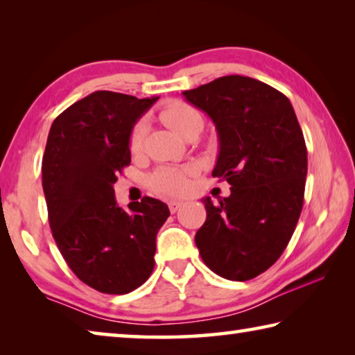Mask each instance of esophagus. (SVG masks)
Segmentation results:
<instances>
[{"mask_svg":"<svg viewBox=\"0 0 355 355\" xmlns=\"http://www.w3.org/2000/svg\"><path fill=\"white\" fill-rule=\"evenodd\" d=\"M167 205H169L171 213H177L178 208L182 207V202H169V203H167Z\"/></svg>","mask_w":355,"mask_h":355,"instance_id":"obj_1","label":"esophagus"}]
</instances>
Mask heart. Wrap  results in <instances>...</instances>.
<instances>
[{
  "label": "heart",
  "instance_id": "obj_1",
  "mask_svg": "<svg viewBox=\"0 0 355 355\" xmlns=\"http://www.w3.org/2000/svg\"><path fill=\"white\" fill-rule=\"evenodd\" d=\"M159 117L178 136H197L203 128L202 112L184 101H172L161 111ZM146 136V123L137 122L128 137V148L131 153H137L142 148ZM147 184L152 192L164 197L182 196L188 189V175L183 169L175 167H159L147 177Z\"/></svg>",
  "mask_w": 355,
  "mask_h": 355
}]
</instances>
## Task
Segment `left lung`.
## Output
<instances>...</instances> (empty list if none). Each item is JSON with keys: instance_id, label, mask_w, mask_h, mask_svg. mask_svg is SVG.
Listing matches in <instances>:
<instances>
[{"instance_id": "1", "label": "left lung", "mask_w": 355, "mask_h": 355, "mask_svg": "<svg viewBox=\"0 0 355 355\" xmlns=\"http://www.w3.org/2000/svg\"><path fill=\"white\" fill-rule=\"evenodd\" d=\"M218 130L213 177L230 183V196L205 203L196 233L202 260L220 277L244 282L284 254L304 205L307 147L284 94L254 78L220 76L183 92Z\"/></svg>"}]
</instances>
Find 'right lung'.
<instances>
[{
  "label": "right lung",
  "instance_id": "add662e5",
  "mask_svg": "<svg viewBox=\"0 0 355 355\" xmlns=\"http://www.w3.org/2000/svg\"><path fill=\"white\" fill-rule=\"evenodd\" d=\"M156 100L97 91L48 133L42 186L53 238L76 277L100 293L127 294L150 277L156 233L171 214L152 197L120 208L112 188L131 163V130Z\"/></svg>",
  "mask_w": 355,
  "mask_h": 355
}]
</instances>
